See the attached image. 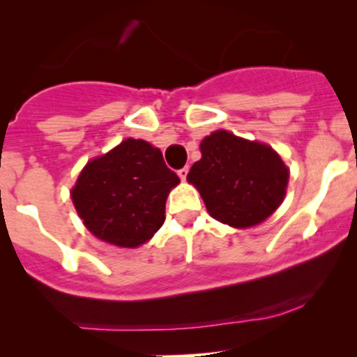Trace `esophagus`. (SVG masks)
Returning <instances> with one entry per match:
<instances>
[{
	"label": "esophagus",
	"instance_id": "obj_1",
	"mask_svg": "<svg viewBox=\"0 0 357 357\" xmlns=\"http://www.w3.org/2000/svg\"><path fill=\"white\" fill-rule=\"evenodd\" d=\"M177 174H178V177H180V178L185 180V178H187V174H189V168H187V167L180 168V170L177 172Z\"/></svg>",
	"mask_w": 357,
	"mask_h": 357
}]
</instances>
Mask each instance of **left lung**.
<instances>
[{"mask_svg":"<svg viewBox=\"0 0 357 357\" xmlns=\"http://www.w3.org/2000/svg\"><path fill=\"white\" fill-rule=\"evenodd\" d=\"M200 151L187 180L214 219L232 227L256 226L282 204L288 168L270 146L221 130L202 139Z\"/></svg>","mask_w":357,"mask_h":357,"instance_id":"8db88e82","label":"left lung"}]
</instances>
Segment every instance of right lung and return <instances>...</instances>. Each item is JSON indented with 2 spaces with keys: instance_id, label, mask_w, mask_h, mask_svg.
<instances>
[{
  "instance_id": "obj_1",
  "label": "right lung",
  "mask_w": 357,
  "mask_h": 357,
  "mask_svg": "<svg viewBox=\"0 0 357 357\" xmlns=\"http://www.w3.org/2000/svg\"><path fill=\"white\" fill-rule=\"evenodd\" d=\"M178 182L158 148L128 138L84 167L72 200L92 234L136 248L162 227L167 195Z\"/></svg>"
}]
</instances>
